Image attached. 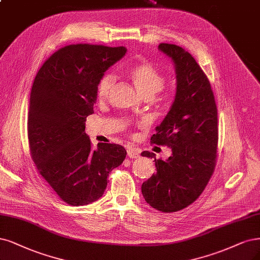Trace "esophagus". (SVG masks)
<instances>
[{"instance_id": "esophagus-1", "label": "esophagus", "mask_w": 260, "mask_h": 260, "mask_svg": "<svg viewBox=\"0 0 260 260\" xmlns=\"http://www.w3.org/2000/svg\"><path fill=\"white\" fill-rule=\"evenodd\" d=\"M127 155L129 158H138L140 157V151L132 146H129L127 148Z\"/></svg>"}]
</instances>
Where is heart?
Returning a JSON list of instances; mask_svg holds the SVG:
<instances>
[{
  "mask_svg": "<svg viewBox=\"0 0 260 260\" xmlns=\"http://www.w3.org/2000/svg\"><path fill=\"white\" fill-rule=\"evenodd\" d=\"M130 77L138 89V91L144 95L154 96L158 93L165 85V77L159 71L150 63H140L130 70ZM115 82L113 73L105 74L96 88V94L99 99H104L109 94L111 88Z\"/></svg>",
  "mask_w": 260,
  "mask_h": 260,
  "instance_id": "b5f03b06",
  "label": "heart"
}]
</instances>
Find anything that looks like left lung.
<instances>
[{"mask_svg":"<svg viewBox=\"0 0 260 260\" xmlns=\"http://www.w3.org/2000/svg\"><path fill=\"white\" fill-rule=\"evenodd\" d=\"M158 50L174 66L176 89L170 110L156 127L151 143L167 145L172 154L156 159L157 172L142 184L145 201L161 212H176L191 204L204 190L215 168L218 142L217 109L209 79L189 52L162 43Z\"/></svg>","mask_w":260,"mask_h":260,"instance_id":"left-lung-1","label":"left lung"}]
</instances>
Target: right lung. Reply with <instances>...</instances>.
Here are the masks:
<instances>
[{
  "label": "right lung",
  "instance_id": "obj_1",
  "mask_svg": "<svg viewBox=\"0 0 260 260\" xmlns=\"http://www.w3.org/2000/svg\"><path fill=\"white\" fill-rule=\"evenodd\" d=\"M126 52L122 46L69 45L48 58L35 76L28 114L31 156L45 181L70 205L102 197L107 176L126 158L119 144L99 143L93 149L85 132L98 84Z\"/></svg>",
  "mask_w": 260,
  "mask_h": 260
}]
</instances>
